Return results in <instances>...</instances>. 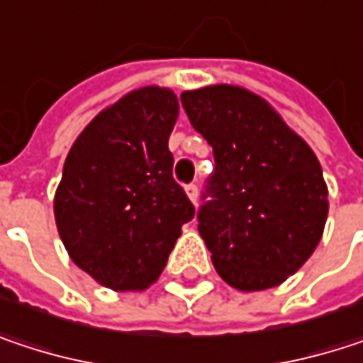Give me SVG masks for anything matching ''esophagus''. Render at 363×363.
Returning <instances> with one entry per match:
<instances>
[{
	"label": "esophagus",
	"mask_w": 363,
	"mask_h": 363,
	"mask_svg": "<svg viewBox=\"0 0 363 363\" xmlns=\"http://www.w3.org/2000/svg\"><path fill=\"white\" fill-rule=\"evenodd\" d=\"M184 191H186L189 199L197 206V197H199V189H197V184H186V186H184Z\"/></svg>",
	"instance_id": "1"
}]
</instances>
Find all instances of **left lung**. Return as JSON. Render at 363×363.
Instances as JSON below:
<instances>
[{"label":"left lung","mask_w":363,"mask_h":363,"mask_svg":"<svg viewBox=\"0 0 363 363\" xmlns=\"http://www.w3.org/2000/svg\"><path fill=\"white\" fill-rule=\"evenodd\" d=\"M214 153L197 229L218 275L252 292L296 273L322 240L328 189L309 145L260 96L235 86L181 94Z\"/></svg>","instance_id":"8db88e82"}]
</instances>
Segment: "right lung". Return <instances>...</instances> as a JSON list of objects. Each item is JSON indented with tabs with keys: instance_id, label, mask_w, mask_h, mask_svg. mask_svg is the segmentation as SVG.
Returning a JSON list of instances; mask_svg holds the SVG:
<instances>
[{
	"instance_id": "obj_1",
	"label": "right lung",
	"mask_w": 363,
	"mask_h": 363,
	"mask_svg": "<svg viewBox=\"0 0 363 363\" xmlns=\"http://www.w3.org/2000/svg\"><path fill=\"white\" fill-rule=\"evenodd\" d=\"M177 117L172 90H134L99 113L67 155L56 227L71 260L111 290L151 286L195 216L172 179L168 138Z\"/></svg>"
}]
</instances>
